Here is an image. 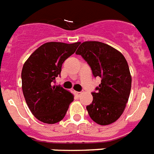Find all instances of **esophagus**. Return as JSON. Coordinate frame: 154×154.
<instances>
[{
  "instance_id": "obj_1",
  "label": "esophagus",
  "mask_w": 154,
  "mask_h": 154,
  "mask_svg": "<svg viewBox=\"0 0 154 154\" xmlns=\"http://www.w3.org/2000/svg\"><path fill=\"white\" fill-rule=\"evenodd\" d=\"M75 94L78 96V97H79L80 95L82 94V92H75Z\"/></svg>"
}]
</instances>
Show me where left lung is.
<instances>
[{"instance_id": "1", "label": "left lung", "mask_w": 154, "mask_h": 154, "mask_svg": "<svg viewBox=\"0 0 154 154\" xmlns=\"http://www.w3.org/2000/svg\"><path fill=\"white\" fill-rule=\"evenodd\" d=\"M87 62L101 84L92 93L93 101L86 106L95 123L109 125L123 114L130 96L131 76L125 57L113 47L100 42H84L76 51Z\"/></svg>"}]
</instances>
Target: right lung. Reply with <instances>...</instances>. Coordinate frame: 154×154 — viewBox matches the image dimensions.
<instances>
[{"instance_id":"obj_1","label":"right lung","mask_w":154,"mask_h":154,"mask_svg":"<svg viewBox=\"0 0 154 154\" xmlns=\"http://www.w3.org/2000/svg\"><path fill=\"white\" fill-rule=\"evenodd\" d=\"M79 44L45 43L24 63L21 73L23 96L33 115L43 123L53 124L63 120L74 100L72 93L53 82L60 75L62 63Z\"/></svg>"}]
</instances>
